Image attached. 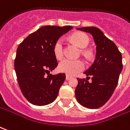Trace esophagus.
Here are the masks:
<instances>
[{
    "label": "esophagus",
    "instance_id": "obj_1",
    "mask_svg": "<svg viewBox=\"0 0 130 130\" xmlns=\"http://www.w3.org/2000/svg\"><path fill=\"white\" fill-rule=\"evenodd\" d=\"M70 78H71V77H70V76H68V75H66V80H70Z\"/></svg>",
    "mask_w": 130,
    "mask_h": 130
}]
</instances>
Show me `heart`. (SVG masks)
Listing matches in <instances>:
<instances>
[{
  "label": "heart",
  "mask_w": 130,
  "mask_h": 130,
  "mask_svg": "<svg viewBox=\"0 0 130 130\" xmlns=\"http://www.w3.org/2000/svg\"><path fill=\"white\" fill-rule=\"evenodd\" d=\"M71 38L77 46L81 49H85L89 43V38L87 34L83 32H76L71 36ZM53 52L55 57L57 59H61L64 55V47H63V40L59 38L56 41L53 47ZM85 55H90L89 51H83ZM85 68L84 63L80 60H71L64 59L60 62L58 69L60 72L65 73L69 76H74L78 72L82 71Z\"/></svg>",
  "instance_id": "obj_1"
}]
</instances>
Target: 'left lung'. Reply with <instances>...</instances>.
Masks as SVG:
<instances>
[{"instance_id":"obj_1","label":"left lung","mask_w":130,"mask_h":130,"mask_svg":"<svg viewBox=\"0 0 130 130\" xmlns=\"http://www.w3.org/2000/svg\"><path fill=\"white\" fill-rule=\"evenodd\" d=\"M89 33L96 45V59L84 72L87 77L78 78L75 95L77 101L89 109L99 108L110 99L123 70L122 55L116 45L95 27L76 28ZM92 77L89 83L87 78Z\"/></svg>"}]
</instances>
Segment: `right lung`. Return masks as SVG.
Returning <instances> with one entry per match:
<instances>
[{
  "label": "right lung",
  "mask_w": 130,
  "mask_h": 130,
  "mask_svg": "<svg viewBox=\"0 0 130 130\" xmlns=\"http://www.w3.org/2000/svg\"><path fill=\"white\" fill-rule=\"evenodd\" d=\"M72 28L44 26L29 34L17 48L14 69L21 92L31 104L46 105L57 98L65 74H50L58 65L53 47Z\"/></svg>",
  "instance_id": "right-lung-1"
}]
</instances>
